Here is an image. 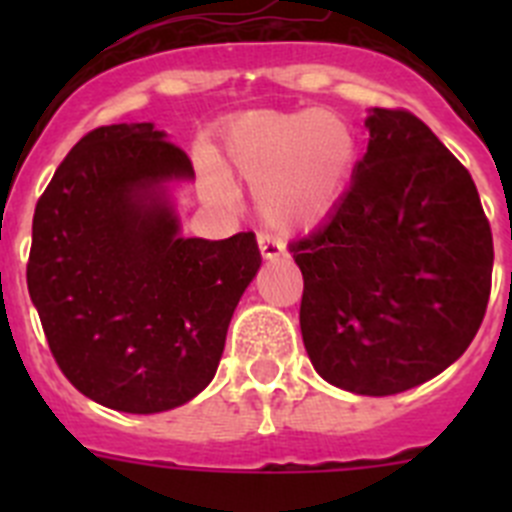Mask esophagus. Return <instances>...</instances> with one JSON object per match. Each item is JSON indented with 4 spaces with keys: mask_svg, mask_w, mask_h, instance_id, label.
<instances>
[{
    "mask_svg": "<svg viewBox=\"0 0 512 512\" xmlns=\"http://www.w3.org/2000/svg\"><path fill=\"white\" fill-rule=\"evenodd\" d=\"M259 248H261V256H264V259H269V261H274V259H279V256H282L284 253V243H282V238H279V235H274V233H259Z\"/></svg>",
    "mask_w": 512,
    "mask_h": 512,
    "instance_id": "34e87169",
    "label": "esophagus"
}]
</instances>
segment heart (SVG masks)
Listing matches in <instances>:
<instances>
[{
	"mask_svg": "<svg viewBox=\"0 0 512 512\" xmlns=\"http://www.w3.org/2000/svg\"><path fill=\"white\" fill-rule=\"evenodd\" d=\"M225 151L235 174L261 194L271 223L295 228L318 220L338 200L354 166L356 138L333 112H256L235 122ZM210 189L220 202L235 200L215 171Z\"/></svg>",
	"mask_w": 512,
	"mask_h": 512,
	"instance_id": "b5f03b06",
	"label": "heart"
}]
</instances>
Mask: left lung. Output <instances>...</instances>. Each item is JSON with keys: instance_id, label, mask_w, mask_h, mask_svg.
Listing matches in <instances>:
<instances>
[{"instance_id": "8db88e82", "label": "left lung", "mask_w": 512, "mask_h": 512, "mask_svg": "<svg viewBox=\"0 0 512 512\" xmlns=\"http://www.w3.org/2000/svg\"><path fill=\"white\" fill-rule=\"evenodd\" d=\"M369 148L320 228L289 243L315 372L397 395L454 364L492 287V230L459 158L408 110L374 107Z\"/></svg>"}]
</instances>
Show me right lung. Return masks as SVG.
<instances>
[{
  "mask_svg": "<svg viewBox=\"0 0 512 512\" xmlns=\"http://www.w3.org/2000/svg\"><path fill=\"white\" fill-rule=\"evenodd\" d=\"M189 176L151 122L102 125L35 207L27 292L63 377L104 408L164 413L200 395L261 266L253 233L179 235L158 187Z\"/></svg>",
  "mask_w": 512,
  "mask_h": 512,
  "instance_id": "1",
  "label": "right lung"
}]
</instances>
